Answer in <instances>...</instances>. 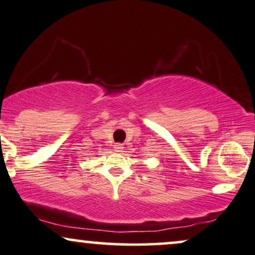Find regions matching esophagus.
Wrapping results in <instances>:
<instances>
[{
  "label": "esophagus",
  "mask_w": 255,
  "mask_h": 255,
  "mask_svg": "<svg viewBox=\"0 0 255 255\" xmlns=\"http://www.w3.org/2000/svg\"><path fill=\"white\" fill-rule=\"evenodd\" d=\"M122 149H124V147H122V144H120V143L114 144V150H115V151H122Z\"/></svg>",
  "instance_id": "obj_1"
}]
</instances>
